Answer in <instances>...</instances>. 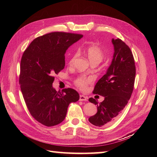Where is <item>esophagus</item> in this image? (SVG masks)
<instances>
[{
  "instance_id": "34e87169",
  "label": "esophagus",
  "mask_w": 157,
  "mask_h": 157,
  "mask_svg": "<svg viewBox=\"0 0 157 157\" xmlns=\"http://www.w3.org/2000/svg\"><path fill=\"white\" fill-rule=\"evenodd\" d=\"M80 101H87L88 100V97L83 96V95H80Z\"/></svg>"
}]
</instances>
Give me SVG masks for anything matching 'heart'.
Here are the masks:
<instances>
[{
  "label": "heart",
  "mask_w": 157,
  "mask_h": 157,
  "mask_svg": "<svg viewBox=\"0 0 157 157\" xmlns=\"http://www.w3.org/2000/svg\"><path fill=\"white\" fill-rule=\"evenodd\" d=\"M84 52L92 63L94 62H97L99 63L102 61L104 56L103 50L97 46H89L84 50ZM77 57V54H75L72 56V57H71L69 61V64L70 65H73ZM90 81H91V80L90 78H88L86 77L82 76V77H80L76 79L75 84L80 89L84 90L86 88L87 85L90 82Z\"/></svg>",
  "instance_id": "obj_1"
}]
</instances>
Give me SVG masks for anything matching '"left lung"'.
<instances>
[{"label": "left lung", "instance_id": "8db88e82", "mask_svg": "<svg viewBox=\"0 0 157 157\" xmlns=\"http://www.w3.org/2000/svg\"><path fill=\"white\" fill-rule=\"evenodd\" d=\"M112 43V62L93 91L103 96L104 100L98 103L95 99H89L90 102L97 105L98 111L88 121L99 127L111 124L117 119L129 101L134 86L136 66L131 50L119 39H113Z\"/></svg>", "mask_w": 157, "mask_h": 157}]
</instances>
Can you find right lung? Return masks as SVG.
Here are the masks:
<instances>
[{"label":"right lung","instance_id":"right-lung-1","mask_svg":"<svg viewBox=\"0 0 157 157\" xmlns=\"http://www.w3.org/2000/svg\"><path fill=\"white\" fill-rule=\"evenodd\" d=\"M83 36L74 33L54 32L36 38L23 52L20 84L28 110L46 126L65 119L69 103L79 99L72 88L57 92L52 86L54 74L64 69L65 54L70 46Z\"/></svg>","mask_w":157,"mask_h":157}]
</instances>
